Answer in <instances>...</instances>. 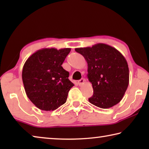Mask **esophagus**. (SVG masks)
I'll list each match as a JSON object with an SVG mask.
<instances>
[{"mask_svg": "<svg viewBox=\"0 0 149 149\" xmlns=\"http://www.w3.org/2000/svg\"><path fill=\"white\" fill-rule=\"evenodd\" d=\"M84 81H85V79L81 78V79L78 81V84H79V85H81L82 84H84Z\"/></svg>", "mask_w": 149, "mask_h": 149, "instance_id": "34e87169", "label": "esophagus"}]
</instances>
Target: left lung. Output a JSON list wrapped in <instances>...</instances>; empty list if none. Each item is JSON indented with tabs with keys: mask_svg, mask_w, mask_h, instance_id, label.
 <instances>
[{
	"mask_svg": "<svg viewBox=\"0 0 149 149\" xmlns=\"http://www.w3.org/2000/svg\"><path fill=\"white\" fill-rule=\"evenodd\" d=\"M75 50L87 62V76L93 89L89 102L104 109L119 103L129 85V68L125 57L115 48L104 43Z\"/></svg>",
	"mask_w": 149,
	"mask_h": 149,
	"instance_id": "1",
	"label": "left lung"
}]
</instances>
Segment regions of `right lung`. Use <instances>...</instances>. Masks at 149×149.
Masks as SVG:
<instances>
[{
  "instance_id": "right-lung-1",
  "label": "right lung",
  "mask_w": 149,
  "mask_h": 149,
  "mask_svg": "<svg viewBox=\"0 0 149 149\" xmlns=\"http://www.w3.org/2000/svg\"><path fill=\"white\" fill-rule=\"evenodd\" d=\"M71 49L45 48L34 52L25 62L22 81L29 99L40 110H54L66 102L74 84L62 64Z\"/></svg>"
}]
</instances>
